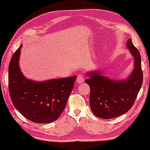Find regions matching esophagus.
Listing matches in <instances>:
<instances>
[{
    "label": "esophagus",
    "mask_w": 150,
    "mask_h": 150,
    "mask_svg": "<svg viewBox=\"0 0 150 150\" xmlns=\"http://www.w3.org/2000/svg\"><path fill=\"white\" fill-rule=\"evenodd\" d=\"M84 75L81 74V73H79L77 78V82L78 84H81L84 82Z\"/></svg>",
    "instance_id": "1"
}]
</instances>
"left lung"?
<instances>
[{"instance_id": "left-lung-1", "label": "left lung", "mask_w": 150, "mask_h": 150, "mask_svg": "<svg viewBox=\"0 0 150 150\" xmlns=\"http://www.w3.org/2000/svg\"><path fill=\"white\" fill-rule=\"evenodd\" d=\"M134 57V68L126 79L114 80L99 71L88 72L85 81L90 87V104L95 116L104 119L119 117L129 111L134 104L143 81L141 58L131 39L126 43Z\"/></svg>"}]
</instances>
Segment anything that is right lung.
Wrapping results in <instances>:
<instances>
[{"mask_svg":"<svg viewBox=\"0 0 150 150\" xmlns=\"http://www.w3.org/2000/svg\"><path fill=\"white\" fill-rule=\"evenodd\" d=\"M22 45L13 55L8 68L10 98L22 115L35 123H49L64 110L77 76L35 81L26 79L19 67Z\"/></svg>","mask_w":150,"mask_h":150,"instance_id":"1","label":"right lung"}]
</instances>
